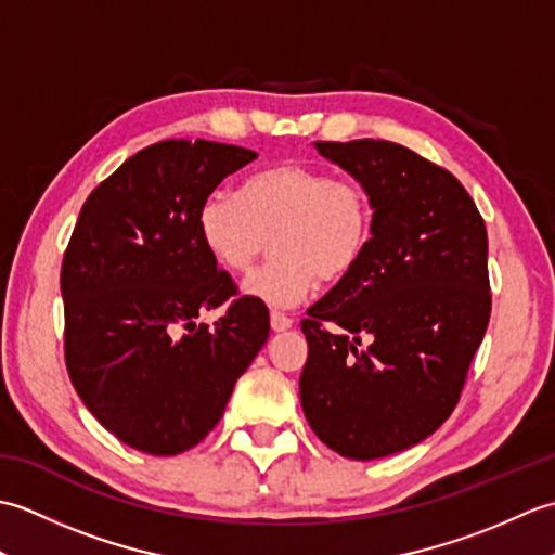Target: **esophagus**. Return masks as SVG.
I'll use <instances>...</instances> for the list:
<instances>
[{"label":"esophagus","mask_w":555,"mask_h":555,"mask_svg":"<svg viewBox=\"0 0 555 555\" xmlns=\"http://www.w3.org/2000/svg\"><path fill=\"white\" fill-rule=\"evenodd\" d=\"M269 324H271V332L281 334V332H288V328L293 326V320H291V317H286V314H281V312H271L269 314Z\"/></svg>","instance_id":"1"}]
</instances>
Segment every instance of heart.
<instances>
[{"mask_svg": "<svg viewBox=\"0 0 555 555\" xmlns=\"http://www.w3.org/2000/svg\"><path fill=\"white\" fill-rule=\"evenodd\" d=\"M374 211L356 181L310 164L284 162L241 183L238 197L211 193L197 209V235L215 262L241 274L274 238V262L243 281V296L293 308L317 281L346 279L372 241Z\"/></svg>", "mask_w": 555, "mask_h": 555, "instance_id": "1", "label": "heart"}]
</instances>
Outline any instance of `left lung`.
Segmentation results:
<instances>
[{"mask_svg": "<svg viewBox=\"0 0 555 555\" xmlns=\"http://www.w3.org/2000/svg\"><path fill=\"white\" fill-rule=\"evenodd\" d=\"M314 150L367 191L374 227L356 271L300 324V403L332 451L374 460L424 441L457 405L491 314L487 227L453 173L403 145Z\"/></svg>", "mask_w": 555, "mask_h": 555, "instance_id": "left-lung-1", "label": "left lung"}]
</instances>
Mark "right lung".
<instances>
[{"instance_id":"right-lung-1","label":"right lung","mask_w":555,"mask_h":555,"mask_svg":"<svg viewBox=\"0 0 555 555\" xmlns=\"http://www.w3.org/2000/svg\"><path fill=\"white\" fill-rule=\"evenodd\" d=\"M257 152L164 140L82 205L62 264L70 384L116 439L150 455L197 446L269 338L264 302L235 296L197 235V209Z\"/></svg>"}]
</instances>
